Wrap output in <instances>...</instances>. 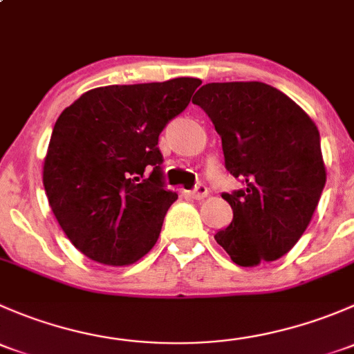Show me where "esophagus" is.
I'll return each instance as SVG.
<instances>
[{
  "label": "esophagus",
  "instance_id": "obj_1",
  "mask_svg": "<svg viewBox=\"0 0 354 354\" xmlns=\"http://www.w3.org/2000/svg\"><path fill=\"white\" fill-rule=\"evenodd\" d=\"M207 194H209V192H207L205 185H198V187L195 188V190L188 192V197H192V198H195V200H203V198L207 197Z\"/></svg>",
  "mask_w": 354,
  "mask_h": 354
}]
</instances>
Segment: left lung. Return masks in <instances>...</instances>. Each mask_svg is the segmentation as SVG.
Masks as SVG:
<instances>
[{
    "instance_id": "left-lung-1",
    "label": "left lung",
    "mask_w": 354,
    "mask_h": 354,
    "mask_svg": "<svg viewBox=\"0 0 354 354\" xmlns=\"http://www.w3.org/2000/svg\"><path fill=\"white\" fill-rule=\"evenodd\" d=\"M194 104L221 135L226 169L245 183L223 195L233 221L214 238L240 267L281 259L305 233L326 187L317 124L262 82L205 84Z\"/></svg>"
}]
</instances>
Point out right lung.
Wrapping results in <instances>:
<instances>
[{
  "mask_svg": "<svg viewBox=\"0 0 354 354\" xmlns=\"http://www.w3.org/2000/svg\"><path fill=\"white\" fill-rule=\"evenodd\" d=\"M200 84L181 77L97 87L59 114L42 183L59 226L85 257L130 266L156 245L178 198L162 187L159 133ZM147 167L153 173L145 178Z\"/></svg>",
  "mask_w": 354,
  "mask_h": 354,
  "instance_id": "1",
  "label": "right lung"
}]
</instances>
